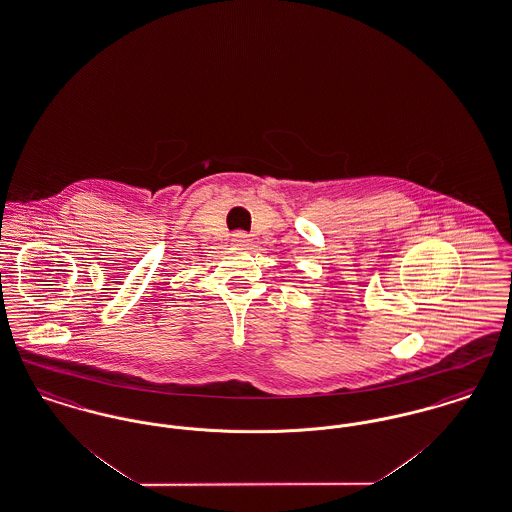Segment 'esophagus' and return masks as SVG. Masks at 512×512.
Wrapping results in <instances>:
<instances>
[{
	"instance_id": "34e87169",
	"label": "esophagus",
	"mask_w": 512,
	"mask_h": 512,
	"mask_svg": "<svg viewBox=\"0 0 512 512\" xmlns=\"http://www.w3.org/2000/svg\"><path fill=\"white\" fill-rule=\"evenodd\" d=\"M232 244L247 247V245L251 244L249 234H245V232H234V234H232Z\"/></svg>"
}]
</instances>
